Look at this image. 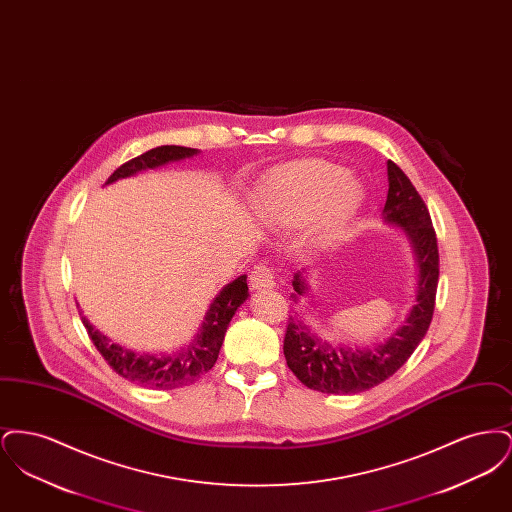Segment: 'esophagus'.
<instances>
[{
  "instance_id": "34e87169",
  "label": "esophagus",
  "mask_w": 512,
  "mask_h": 512,
  "mask_svg": "<svg viewBox=\"0 0 512 512\" xmlns=\"http://www.w3.org/2000/svg\"><path fill=\"white\" fill-rule=\"evenodd\" d=\"M249 282L253 290H268L274 288V270L267 265H255L251 274H249Z\"/></svg>"
}]
</instances>
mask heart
Instances as JSON below:
<instances>
[{"label":"heart","instance_id":"1","mask_svg":"<svg viewBox=\"0 0 512 512\" xmlns=\"http://www.w3.org/2000/svg\"><path fill=\"white\" fill-rule=\"evenodd\" d=\"M363 203L361 186L328 161H293L268 176L259 194V211L268 224L299 226L311 220V244L340 240Z\"/></svg>","mask_w":512,"mask_h":512}]
</instances>
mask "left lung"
Masks as SVG:
<instances>
[{"mask_svg": "<svg viewBox=\"0 0 512 512\" xmlns=\"http://www.w3.org/2000/svg\"><path fill=\"white\" fill-rule=\"evenodd\" d=\"M388 199L384 205V220L405 230L413 245L418 265L416 301L409 317L391 334L388 341L370 347L353 349L320 340L303 320L288 318L284 357L301 384L322 393H361L393 376L409 361L418 343L426 336L438 292L439 253L436 230L424 199L416 192L413 182L393 161H388ZM293 301L307 293L301 272L292 280Z\"/></svg>", "mask_w": 512, "mask_h": 512, "instance_id": "1", "label": "left lung"}]
</instances>
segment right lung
I'll return each instance as SVG.
<instances>
[{"instance_id": "add662e5", "label": "right lung", "mask_w": 512, "mask_h": 512, "mask_svg": "<svg viewBox=\"0 0 512 512\" xmlns=\"http://www.w3.org/2000/svg\"><path fill=\"white\" fill-rule=\"evenodd\" d=\"M197 149L182 146H161L149 149L140 157L130 159L121 165L117 171L107 178V184L132 176L136 172L157 169L171 161H180L186 157H194ZM247 276L242 274L234 282L226 284L219 295L213 299L209 311L205 313L203 324L197 332L194 341L176 351L174 355H138L128 351L117 343H111L105 336H101L94 326L82 318L90 340L94 341L101 357L107 361L119 376L157 390H174L182 386L194 384L205 372H209L217 359H219L220 345L224 341L226 328L232 317L236 315L238 307L247 299Z\"/></svg>"}]
</instances>
